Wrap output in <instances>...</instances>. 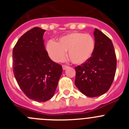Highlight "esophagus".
<instances>
[{
	"label": "esophagus",
	"mask_w": 129,
	"mask_h": 129,
	"mask_svg": "<svg viewBox=\"0 0 129 129\" xmlns=\"http://www.w3.org/2000/svg\"><path fill=\"white\" fill-rule=\"evenodd\" d=\"M67 68H68V66H67V65H62V69H63V70H66V69H67Z\"/></svg>",
	"instance_id": "1"
}]
</instances>
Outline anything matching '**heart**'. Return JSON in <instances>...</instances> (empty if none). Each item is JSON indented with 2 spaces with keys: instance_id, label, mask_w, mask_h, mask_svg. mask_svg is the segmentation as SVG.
<instances>
[{
  "instance_id": "b5f03b06",
  "label": "heart",
  "mask_w": 129,
  "mask_h": 129,
  "mask_svg": "<svg viewBox=\"0 0 129 129\" xmlns=\"http://www.w3.org/2000/svg\"><path fill=\"white\" fill-rule=\"evenodd\" d=\"M95 46V40L92 35L74 31L60 37L57 42L50 40L46 48L50 57L56 62L62 61L68 51V57L71 62L81 64L90 59Z\"/></svg>"
}]
</instances>
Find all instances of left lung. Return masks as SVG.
<instances>
[{
  "instance_id": "obj_1",
  "label": "left lung",
  "mask_w": 129,
  "mask_h": 129,
  "mask_svg": "<svg viewBox=\"0 0 129 129\" xmlns=\"http://www.w3.org/2000/svg\"><path fill=\"white\" fill-rule=\"evenodd\" d=\"M95 46L93 55L86 62L75 68V85L90 98L100 96L109 90L116 70V53L112 41L95 28Z\"/></svg>"
}]
</instances>
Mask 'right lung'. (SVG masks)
Here are the masks:
<instances>
[{"label":"right lung","mask_w":129,"mask_h":129,"mask_svg":"<svg viewBox=\"0 0 129 129\" xmlns=\"http://www.w3.org/2000/svg\"><path fill=\"white\" fill-rule=\"evenodd\" d=\"M44 29L35 27L20 37L13 50V71L16 81L31 100L44 102L54 94L62 72L45 50Z\"/></svg>","instance_id":"1"}]
</instances>
